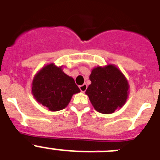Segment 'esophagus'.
<instances>
[{"mask_svg":"<svg viewBox=\"0 0 160 160\" xmlns=\"http://www.w3.org/2000/svg\"><path fill=\"white\" fill-rule=\"evenodd\" d=\"M79 89H80V90H81L82 92H85L87 89V84L81 85V86H79Z\"/></svg>","mask_w":160,"mask_h":160,"instance_id":"34e87169","label":"esophagus"}]
</instances>
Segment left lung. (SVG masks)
I'll return each instance as SVG.
<instances>
[{
	"label": "left lung",
	"instance_id": "1",
	"mask_svg": "<svg viewBox=\"0 0 160 160\" xmlns=\"http://www.w3.org/2000/svg\"><path fill=\"white\" fill-rule=\"evenodd\" d=\"M91 84L86 90L94 108L102 114H111L125 104L129 84L123 73L114 65L94 68Z\"/></svg>",
	"mask_w": 160,
	"mask_h": 160
}]
</instances>
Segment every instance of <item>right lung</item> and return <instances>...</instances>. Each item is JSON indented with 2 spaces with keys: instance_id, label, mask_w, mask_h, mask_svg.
<instances>
[{
  "instance_id": "1",
  "label": "right lung",
  "mask_w": 160,
  "mask_h": 160,
  "mask_svg": "<svg viewBox=\"0 0 160 160\" xmlns=\"http://www.w3.org/2000/svg\"><path fill=\"white\" fill-rule=\"evenodd\" d=\"M80 92L73 78L62 71V66L53 63L44 66L33 78L32 94L35 99L49 111L66 108L72 96Z\"/></svg>"
}]
</instances>
